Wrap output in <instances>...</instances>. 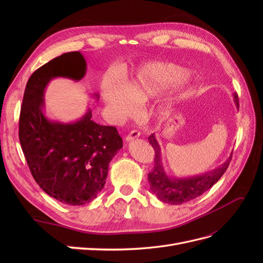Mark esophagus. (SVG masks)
<instances>
[{"mask_svg":"<svg viewBox=\"0 0 263 263\" xmlns=\"http://www.w3.org/2000/svg\"><path fill=\"white\" fill-rule=\"evenodd\" d=\"M139 136H140V133H139L138 130H132V132L125 137V140H126V141H132V140H134V139L138 138Z\"/></svg>","mask_w":263,"mask_h":263,"instance_id":"34e87169","label":"esophagus"}]
</instances>
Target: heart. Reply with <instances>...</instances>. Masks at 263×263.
<instances>
[{
  "mask_svg": "<svg viewBox=\"0 0 263 263\" xmlns=\"http://www.w3.org/2000/svg\"><path fill=\"white\" fill-rule=\"evenodd\" d=\"M187 70L173 63L154 62L138 70L122 87L104 84L103 101L117 119L132 115L135 106H142L150 99L170 87L178 86L187 78ZM172 106V99L165 98L147 113L149 116H164Z\"/></svg>",
  "mask_w": 263,
  "mask_h": 263,
  "instance_id": "heart-1",
  "label": "heart"
}]
</instances>
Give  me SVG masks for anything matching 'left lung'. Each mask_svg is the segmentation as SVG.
Returning <instances> with one entry per match:
<instances>
[{
    "label": "left lung",
    "instance_id": "obj_1",
    "mask_svg": "<svg viewBox=\"0 0 263 263\" xmlns=\"http://www.w3.org/2000/svg\"><path fill=\"white\" fill-rule=\"evenodd\" d=\"M234 95V102L237 109L239 108V100L236 93ZM150 145L155 150V165L154 170L148 174V182L151 192L163 203L178 205L192 201L194 198L202 195L206 191L210 190L216 183L222 174L227 170L232 155L227 160L220 164L218 168L210 172H206L200 176L187 177V178H174L169 177L165 172L162 162V154L160 145L155 136V134L148 137Z\"/></svg>",
    "mask_w": 263,
    "mask_h": 263
}]
</instances>
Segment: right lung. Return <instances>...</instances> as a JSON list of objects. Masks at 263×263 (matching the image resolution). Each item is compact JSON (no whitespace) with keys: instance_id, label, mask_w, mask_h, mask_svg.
<instances>
[{"instance_id":"1","label":"right lung","mask_w":263,"mask_h":263,"mask_svg":"<svg viewBox=\"0 0 263 263\" xmlns=\"http://www.w3.org/2000/svg\"><path fill=\"white\" fill-rule=\"evenodd\" d=\"M86 62L80 51L63 53L30 76L20 116V141L37 184L68 205L94 200L105 185L108 164L123 140L113 126L92 121L89 108L78 121L63 123L45 115V90L52 79L80 81ZM99 100V94H93Z\"/></svg>"}]
</instances>
